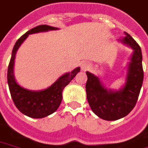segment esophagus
<instances>
[{
    "label": "esophagus",
    "mask_w": 148,
    "mask_h": 148,
    "mask_svg": "<svg viewBox=\"0 0 148 148\" xmlns=\"http://www.w3.org/2000/svg\"><path fill=\"white\" fill-rule=\"evenodd\" d=\"M90 67H91V64H90L89 62H83L81 63V70L82 71H84V72H86L87 70H89Z\"/></svg>",
    "instance_id": "34e87169"
}]
</instances>
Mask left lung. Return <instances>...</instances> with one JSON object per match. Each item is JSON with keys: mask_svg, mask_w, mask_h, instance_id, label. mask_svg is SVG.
<instances>
[{"mask_svg": "<svg viewBox=\"0 0 148 148\" xmlns=\"http://www.w3.org/2000/svg\"><path fill=\"white\" fill-rule=\"evenodd\" d=\"M119 40L133 49L127 65L125 82L120 90L107 89L99 77L86 72L87 100L95 115L106 121H116L125 117L134 108L143 81V55L140 46L130 35Z\"/></svg>", "mask_w": 148, "mask_h": 148, "instance_id": "left-lung-1", "label": "left lung"}]
</instances>
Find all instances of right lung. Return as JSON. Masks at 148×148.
<instances>
[{
    "mask_svg": "<svg viewBox=\"0 0 148 148\" xmlns=\"http://www.w3.org/2000/svg\"><path fill=\"white\" fill-rule=\"evenodd\" d=\"M59 28L48 25H40L27 32L16 41L8 67L7 81L11 98L16 108L23 114L32 118H43L53 113L62 102V90L80 72L76 67L71 72H67L58 78L51 86L42 90H30L21 86L15 80L14 67L17 51L20 45L31 34L58 30Z\"/></svg>",
    "mask_w": 148,
    "mask_h": 148,
    "instance_id": "right-lung-1",
    "label": "right lung"
}]
</instances>
